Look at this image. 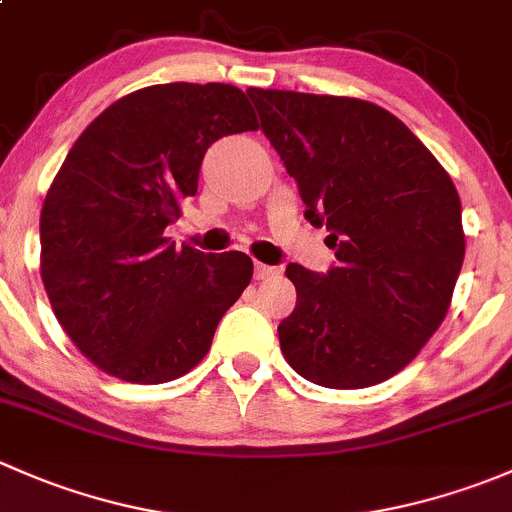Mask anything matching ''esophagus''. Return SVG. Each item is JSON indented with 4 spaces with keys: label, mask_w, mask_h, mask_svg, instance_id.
Here are the masks:
<instances>
[{
    "label": "esophagus",
    "mask_w": 512,
    "mask_h": 512,
    "mask_svg": "<svg viewBox=\"0 0 512 512\" xmlns=\"http://www.w3.org/2000/svg\"><path fill=\"white\" fill-rule=\"evenodd\" d=\"M272 275H280V267L255 262V280H267V277H272Z\"/></svg>",
    "instance_id": "34e87169"
}]
</instances>
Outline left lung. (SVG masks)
Wrapping results in <instances>:
<instances>
[{
	"mask_svg": "<svg viewBox=\"0 0 512 512\" xmlns=\"http://www.w3.org/2000/svg\"><path fill=\"white\" fill-rule=\"evenodd\" d=\"M260 128L297 180L304 218L329 230L337 265H287L297 304L277 334L287 364L327 389L404 369L451 307L466 255L461 198L386 108L347 96L250 89Z\"/></svg>",
	"mask_w": 512,
	"mask_h": 512,
	"instance_id": "obj_1",
	"label": "left lung"
}]
</instances>
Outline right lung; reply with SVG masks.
Segmentation results:
<instances>
[{"label": "right lung", "instance_id": "add662e5", "mask_svg": "<svg viewBox=\"0 0 512 512\" xmlns=\"http://www.w3.org/2000/svg\"><path fill=\"white\" fill-rule=\"evenodd\" d=\"M257 131L230 84H158L118 98L71 146L41 208V280L56 319L98 369L133 384L188 374L252 280L245 252L163 237L198 193L218 138Z\"/></svg>", "mask_w": 512, "mask_h": 512}]
</instances>
